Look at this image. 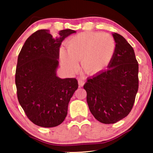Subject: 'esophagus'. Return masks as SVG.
<instances>
[{
	"label": "esophagus",
	"instance_id": "34e87169",
	"mask_svg": "<svg viewBox=\"0 0 153 153\" xmlns=\"http://www.w3.org/2000/svg\"><path fill=\"white\" fill-rule=\"evenodd\" d=\"M78 83H79V87H82L83 85H84L85 83V81H84V79H79L78 80Z\"/></svg>",
	"mask_w": 153,
	"mask_h": 153
}]
</instances>
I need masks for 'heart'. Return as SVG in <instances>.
Segmentation results:
<instances>
[{"label":"heart","instance_id":"obj_1","mask_svg":"<svg viewBox=\"0 0 153 153\" xmlns=\"http://www.w3.org/2000/svg\"><path fill=\"white\" fill-rule=\"evenodd\" d=\"M116 51V42L105 33L89 32L75 35L68 42V50L61 47L60 60L63 68L70 73L79 70L81 60L87 73L96 74L109 65Z\"/></svg>","mask_w":153,"mask_h":153}]
</instances>
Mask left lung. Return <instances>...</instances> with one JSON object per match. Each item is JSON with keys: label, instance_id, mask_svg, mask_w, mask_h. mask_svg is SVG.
Segmentation results:
<instances>
[{"label": "left lung", "instance_id": "8db88e82", "mask_svg": "<svg viewBox=\"0 0 153 153\" xmlns=\"http://www.w3.org/2000/svg\"><path fill=\"white\" fill-rule=\"evenodd\" d=\"M112 35L116 51L111 62L106 70L88 79L83 85L91 114L104 124H114L129 114L139 88L134 51L122 35Z\"/></svg>", "mask_w": 153, "mask_h": 153}]
</instances>
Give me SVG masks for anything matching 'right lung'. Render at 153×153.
<instances>
[{
	"label": "right lung",
	"mask_w": 153,
	"mask_h": 153,
	"mask_svg": "<svg viewBox=\"0 0 153 153\" xmlns=\"http://www.w3.org/2000/svg\"><path fill=\"white\" fill-rule=\"evenodd\" d=\"M74 33L65 29L53 37L49 30H39L26 39L19 54L15 74L19 102L29 120L39 127L61 124L78 88L75 78L56 75L62 42Z\"/></svg>",
	"instance_id": "right-lung-1"
}]
</instances>
